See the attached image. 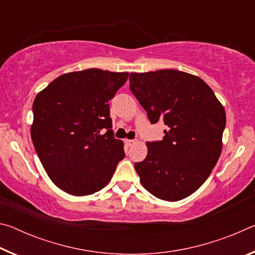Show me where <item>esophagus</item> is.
Listing matches in <instances>:
<instances>
[{"instance_id": "1", "label": "esophagus", "mask_w": 255, "mask_h": 255, "mask_svg": "<svg viewBox=\"0 0 255 255\" xmlns=\"http://www.w3.org/2000/svg\"><path fill=\"white\" fill-rule=\"evenodd\" d=\"M137 143L136 139H127L126 140V144L129 146V147H131V146H133Z\"/></svg>"}]
</instances>
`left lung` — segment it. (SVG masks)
<instances>
[{"label":"left lung","instance_id":"left-lung-1","mask_svg":"<svg viewBox=\"0 0 255 255\" xmlns=\"http://www.w3.org/2000/svg\"><path fill=\"white\" fill-rule=\"evenodd\" d=\"M129 82L149 122L166 126L163 139L147 141V156L135 163L140 182L158 199H184L204 184L221 156L225 109L204 80L185 72L130 73Z\"/></svg>","mask_w":255,"mask_h":255}]
</instances>
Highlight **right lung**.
<instances>
[{
  "label": "right lung",
  "mask_w": 255,
  "mask_h": 255,
  "mask_svg": "<svg viewBox=\"0 0 255 255\" xmlns=\"http://www.w3.org/2000/svg\"><path fill=\"white\" fill-rule=\"evenodd\" d=\"M129 73L90 68L58 76L34 98L31 139L50 180L73 196L109 183L125 157L112 131L109 100Z\"/></svg>",
  "instance_id": "1"
}]
</instances>
